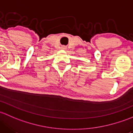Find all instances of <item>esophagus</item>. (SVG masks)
Segmentation results:
<instances>
[{"label":"esophagus","instance_id":"esophagus-1","mask_svg":"<svg viewBox=\"0 0 133 133\" xmlns=\"http://www.w3.org/2000/svg\"><path fill=\"white\" fill-rule=\"evenodd\" d=\"M61 48V49H63V50H66V47L65 46H62Z\"/></svg>","mask_w":133,"mask_h":133}]
</instances>
